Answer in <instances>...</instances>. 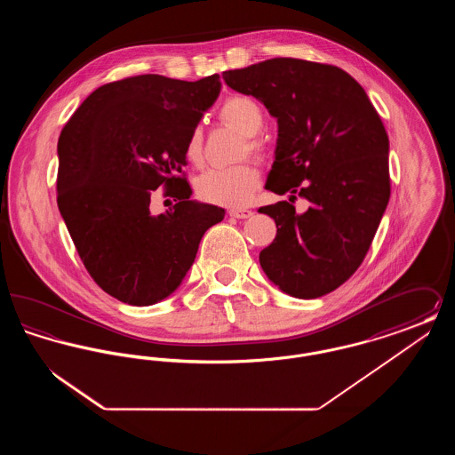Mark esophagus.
<instances>
[{
    "label": "esophagus",
    "mask_w": 455,
    "mask_h": 455,
    "mask_svg": "<svg viewBox=\"0 0 455 455\" xmlns=\"http://www.w3.org/2000/svg\"><path fill=\"white\" fill-rule=\"evenodd\" d=\"M228 215L234 218H251L254 213L249 208H230Z\"/></svg>",
    "instance_id": "34e87169"
}]
</instances>
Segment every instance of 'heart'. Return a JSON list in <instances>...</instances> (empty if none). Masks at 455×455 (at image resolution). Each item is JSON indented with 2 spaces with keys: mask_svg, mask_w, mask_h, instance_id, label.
Instances as JSON below:
<instances>
[{
  "mask_svg": "<svg viewBox=\"0 0 455 455\" xmlns=\"http://www.w3.org/2000/svg\"><path fill=\"white\" fill-rule=\"evenodd\" d=\"M221 119L232 128L240 131L243 136H254L259 132L264 123L262 110L256 100L251 97H232L220 110ZM249 150L260 153L259 143L249 141ZM186 158L199 165L203 160V131L195 128L189 132L186 141ZM259 186V172L249 165L242 164L227 169H210L203 173L196 182V191L204 201L225 204V206H242L245 204Z\"/></svg>",
  "mask_w": 455,
  "mask_h": 455,
  "instance_id": "heart-1",
  "label": "heart"
}]
</instances>
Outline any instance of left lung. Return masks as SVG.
I'll return each instance as SVG.
<instances>
[{"label": "left lung", "instance_id": "8db88e82", "mask_svg": "<svg viewBox=\"0 0 455 455\" xmlns=\"http://www.w3.org/2000/svg\"><path fill=\"white\" fill-rule=\"evenodd\" d=\"M278 121L266 189L297 195L262 206L276 237L262 249L266 276L295 299L341 286L365 259L390 197L389 138L365 90L338 66L275 58L223 73Z\"/></svg>", "mask_w": 455, "mask_h": 455}]
</instances>
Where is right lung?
Here are the masks:
<instances>
[{"label":"right lung","mask_w":455,"mask_h":455,"mask_svg":"<svg viewBox=\"0 0 455 455\" xmlns=\"http://www.w3.org/2000/svg\"><path fill=\"white\" fill-rule=\"evenodd\" d=\"M220 88L218 75L131 76L92 92L61 131L58 208L93 282L121 302L147 307L172 295L204 232L225 217L191 199L177 175ZM162 183L180 203L152 216L149 196Z\"/></svg>","instance_id":"right-lung-1"}]
</instances>
